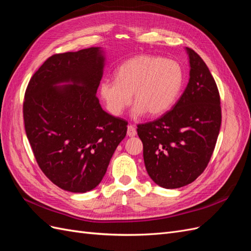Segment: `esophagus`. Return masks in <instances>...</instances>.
Segmentation results:
<instances>
[{"instance_id": "34e87169", "label": "esophagus", "mask_w": 251, "mask_h": 251, "mask_svg": "<svg viewBox=\"0 0 251 251\" xmlns=\"http://www.w3.org/2000/svg\"><path fill=\"white\" fill-rule=\"evenodd\" d=\"M136 134H137V132H136V128L134 127V126H132V125L127 126V136H130V137H134Z\"/></svg>"}]
</instances>
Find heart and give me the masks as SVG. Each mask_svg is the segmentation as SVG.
Returning a JSON list of instances; mask_svg holds the SVG:
<instances>
[{
    "instance_id": "1",
    "label": "heart",
    "mask_w": 251,
    "mask_h": 251,
    "mask_svg": "<svg viewBox=\"0 0 251 251\" xmlns=\"http://www.w3.org/2000/svg\"><path fill=\"white\" fill-rule=\"evenodd\" d=\"M183 77V70L176 60L140 55L121 65L116 78L102 79L100 93L113 115L119 116L124 113L134 93V115L148 112L155 116L168 111L176 101Z\"/></svg>"
}]
</instances>
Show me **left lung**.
<instances>
[{
    "instance_id": "left-lung-1",
    "label": "left lung",
    "mask_w": 251,
    "mask_h": 251,
    "mask_svg": "<svg viewBox=\"0 0 251 251\" xmlns=\"http://www.w3.org/2000/svg\"><path fill=\"white\" fill-rule=\"evenodd\" d=\"M189 80L173 109L137 126L149 176L164 188L192 183L206 169L222 121L217 83L198 53L186 48Z\"/></svg>"
}]
</instances>
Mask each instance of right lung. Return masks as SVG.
Segmentation results:
<instances>
[{
	"mask_svg": "<svg viewBox=\"0 0 251 251\" xmlns=\"http://www.w3.org/2000/svg\"><path fill=\"white\" fill-rule=\"evenodd\" d=\"M100 48L57 53L30 78L23 103L27 138L52 183L86 193L100 183L127 130V121L104 112L96 96L102 77ZM60 82L72 85L56 87Z\"/></svg>",
	"mask_w": 251,
	"mask_h": 251,
	"instance_id": "1",
	"label": "right lung"
}]
</instances>
